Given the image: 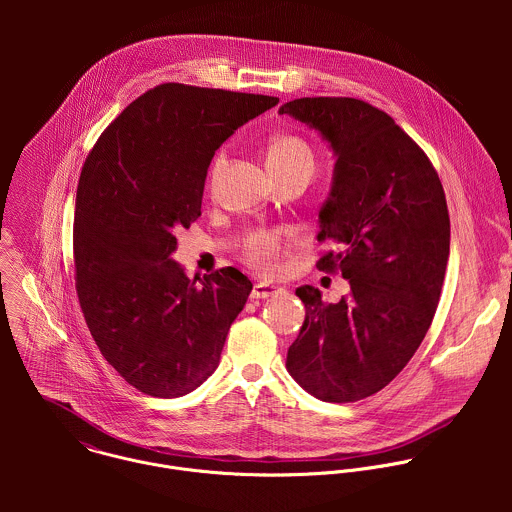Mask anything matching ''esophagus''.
<instances>
[{
	"instance_id": "obj_1",
	"label": "esophagus",
	"mask_w": 512,
	"mask_h": 512,
	"mask_svg": "<svg viewBox=\"0 0 512 512\" xmlns=\"http://www.w3.org/2000/svg\"><path fill=\"white\" fill-rule=\"evenodd\" d=\"M274 293H278L276 286L266 284V282H260V284H254L250 297H252V299H268V297H272Z\"/></svg>"
}]
</instances>
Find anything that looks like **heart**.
Wrapping results in <instances>:
<instances>
[{
  "label": "heart",
  "instance_id": "b5f03b06",
  "mask_svg": "<svg viewBox=\"0 0 512 512\" xmlns=\"http://www.w3.org/2000/svg\"><path fill=\"white\" fill-rule=\"evenodd\" d=\"M226 153L219 151L211 165V177L217 179L224 167ZM268 165H309L313 167V153L309 146L295 138V136H282L278 138L268 149ZM278 254H280V238L272 232H258L248 240V258L254 266H258L264 272H272L278 266Z\"/></svg>",
  "mask_w": 512,
  "mask_h": 512
}]
</instances>
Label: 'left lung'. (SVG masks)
Returning a JSON list of instances; mask_svg holds the SVG:
<instances>
[{
	"instance_id": "left-lung-1",
	"label": "left lung",
	"mask_w": 512,
	"mask_h": 512,
	"mask_svg": "<svg viewBox=\"0 0 512 512\" xmlns=\"http://www.w3.org/2000/svg\"><path fill=\"white\" fill-rule=\"evenodd\" d=\"M278 114L315 130L337 159L317 236L337 252L317 266L351 286L337 303L295 290L305 321L286 366L315 398L355 402L408 365L432 325L449 258L445 193L426 153L363 100L297 98Z\"/></svg>"
}]
</instances>
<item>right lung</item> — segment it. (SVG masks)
<instances>
[{"label":"right lung","mask_w":512,"mask_h":512,"mask_svg":"<svg viewBox=\"0 0 512 512\" xmlns=\"http://www.w3.org/2000/svg\"><path fill=\"white\" fill-rule=\"evenodd\" d=\"M278 102L159 84L84 161L74 207L78 301L104 359L144 394L185 396L219 366L252 282L236 268L189 280L173 260L175 232L201 217L215 151Z\"/></svg>","instance_id":"obj_1"}]
</instances>
